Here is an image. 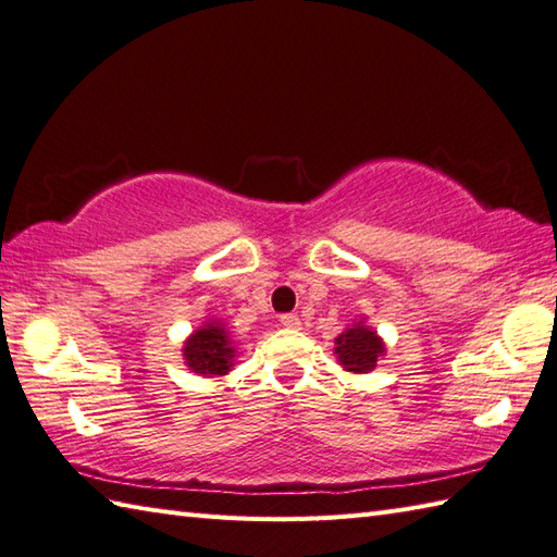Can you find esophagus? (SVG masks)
<instances>
[{"label":"esophagus","instance_id":"obj_1","mask_svg":"<svg viewBox=\"0 0 557 557\" xmlns=\"http://www.w3.org/2000/svg\"><path fill=\"white\" fill-rule=\"evenodd\" d=\"M281 324L288 326V329H298L300 326V317L293 314V312H286V314H281Z\"/></svg>","mask_w":557,"mask_h":557}]
</instances>
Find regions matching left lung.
I'll use <instances>...</instances> for the list:
<instances>
[{
	"label": "left lung",
	"mask_w": 557,
	"mask_h": 557,
	"mask_svg": "<svg viewBox=\"0 0 557 557\" xmlns=\"http://www.w3.org/2000/svg\"><path fill=\"white\" fill-rule=\"evenodd\" d=\"M336 354L342 366L350 372H368L377 366V358L384 354V346L377 334L368 326H354L336 338Z\"/></svg>",
	"instance_id": "obj_1"
}]
</instances>
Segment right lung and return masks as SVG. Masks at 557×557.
Here are the masks:
<instances>
[{"mask_svg": "<svg viewBox=\"0 0 557 557\" xmlns=\"http://www.w3.org/2000/svg\"><path fill=\"white\" fill-rule=\"evenodd\" d=\"M233 344L225 329L219 324H207L191 334L185 344V360L197 374H225L231 370Z\"/></svg>", "mask_w": 557, "mask_h": 557, "instance_id": "right-lung-1", "label": "right lung"}]
</instances>
